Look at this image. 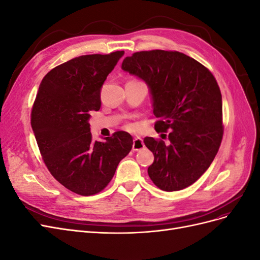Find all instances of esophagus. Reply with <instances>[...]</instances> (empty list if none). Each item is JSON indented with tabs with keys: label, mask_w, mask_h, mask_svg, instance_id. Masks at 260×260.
<instances>
[{
	"label": "esophagus",
	"mask_w": 260,
	"mask_h": 260,
	"mask_svg": "<svg viewBox=\"0 0 260 260\" xmlns=\"http://www.w3.org/2000/svg\"><path fill=\"white\" fill-rule=\"evenodd\" d=\"M144 142L143 140L141 138H135V140H133V145H132V149L133 151H140V149H142L144 147Z\"/></svg>",
	"instance_id": "34e87169"
}]
</instances>
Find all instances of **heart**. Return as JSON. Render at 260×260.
<instances>
[{
    "mask_svg": "<svg viewBox=\"0 0 260 260\" xmlns=\"http://www.w3.org/2000/svg\"><path fill=\"white\" fill-rule=\"evenodd\" d=\"M124 128L127 129V130H129V131H135V130H137V125L135 124V123H127L124 125Z\"/></svg>",
    "mask_w": 260,
    "mask_h": 260,
    "instance_id": "obj_1",
    "label": "heart"
}]
</instances>
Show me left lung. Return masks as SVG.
Wrapping results in <instances>:
<instances>
[{"label":"left lung","mask_w":260,"mask_h":260,"mask_svg":"<svg viewBox=\"0 0 260 260\" xmlns=\"http://www.w3.org/2000/svg\"><path fill=\"white\" fill-rule=\"evenodd\" d=\"M121 68L147 83L155 130L168 131L169 145L144 139L154 154L149 178L167 192L190 186L209 168L222 141V98L214 75L183 53L164 50L133 53Z\"/></svg>","instance_id":"obj_1"}]
</instances>
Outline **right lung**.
Wrapping results in <instances>:
<instances>
[{
    "instance_id": "add662e5",
    "label": "right lung",
    "mask_w": 260,
    "mask_h": 260,
    "mask_svg": "<svg viewBox=\"0 0 260 260\" xmlns=\"http://www.w3.org/2000/svg\"><path fill=\"white\" fill-rule=\"evenodd\" d=\"M123 54L75 57L53 68L39 86L31 111L39 149L51 175L76 194L103 191L132 148L133 139L124 131L94 141L89 123L101 107L102 86Z\"/></svg>"
}]
</instances>
